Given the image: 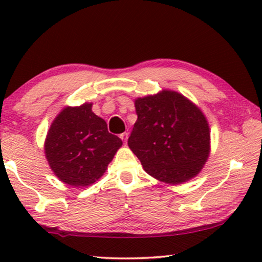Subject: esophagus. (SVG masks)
<instances>
[{
  "instance_id": "1",
  "label": "esophagus",
  "mask_w": 262,
  "mask_h": 262,
  "mask_svg": "<svg viewBox=\"0 0 262 262\" xmlns=\"http://www.w3.org/2000/svg\"><path fill=\"white\" fill-rule=\"evenodd\" d=\"M120 139L123 141V143H127V139H128L127 133H122V134H120Z\"/></svg>"
}]
</instances>
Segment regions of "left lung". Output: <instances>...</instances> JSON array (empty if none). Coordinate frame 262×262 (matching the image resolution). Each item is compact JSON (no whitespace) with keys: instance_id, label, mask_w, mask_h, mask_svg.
<instances>
[{"instance_id":"obj_1","label":"left lung","mask_w":262,"mask_h":262,"mask_svg":"<svg viewBox=\"0 0 262 262\" xmlns=\"http://www.w3.org/2000/svg\"><path fill=\"white\" fill-rule=\"evenodd\" d=\"M137 120L128 139L149 176L168 185L196 177L210 154V128L193 101L173 90L135 99Z\"/></svg>"}]
</instances>
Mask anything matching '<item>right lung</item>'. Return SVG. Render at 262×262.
Listing matches in <instances>:
<instances>
[{
  "instance_id": "add662e5",
  "label": "right lung",
  "mask_w": 262,
  "mask_h": 262,
  "mask_svg": "<svg viewBox=\"0 0 262 262\" xmlns=\"http://www.w3.org/2000/svg\"><path fill=\"white\" fill-rule=\"evenodd\" d=\"M122 145L110 134L104 119L92 112V103L66 106L47 132L43 150L52 171L74 187L95 184L107 170Z\"/></svg>"
}]
</instances>
